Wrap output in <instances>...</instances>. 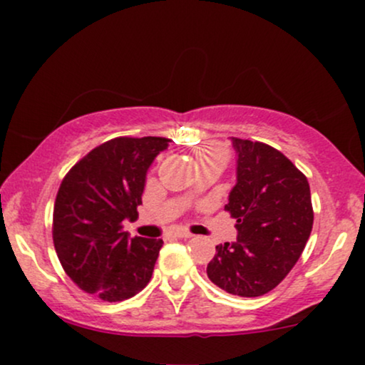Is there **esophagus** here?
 I'll use <instances>...</instances> for the list:
<instances>
[{
    "mask_svg": "<svg viewBox=\"0 0 365 365\" xmlns=\"http://www.w3.org/2000/svg\"><path fill=\"white\" fill-rule=\"evenodd\" d=\"M173 235L178 237V238H190L192 233L187 232V230H175Z\"/></svg>",
    "mask_w": 365,
    "mask_h": 365,
    "instance_id": "obj_1",
    "label": "esophagus"
}]
</instances>
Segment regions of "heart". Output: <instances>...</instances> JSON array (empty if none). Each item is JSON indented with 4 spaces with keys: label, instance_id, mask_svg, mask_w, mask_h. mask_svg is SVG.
Returning a JSON list of instances; mask_svg holds the SVG:
<instances>
[{
    "label": "heart",
    "instance_id": "heart-1",
    "mask_svg": "<svg viewBox=\"0 0 365 365\" xmlns=\"http://www.w3.org/2000/svg\"><path fill=\"white\" fill-rule=\"evenodd\" d=\"M217 153H223L221 148H217V145H199V148H195V156L199 161L200 159L211 156V154H217Z\"/></svg>",
    "mask_w": 365,
    "mask_h": 365
}]
</instances>
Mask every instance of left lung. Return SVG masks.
Segmentation results:
<instances>
[{
  "label": "left lung",
  "mask_w": 365,
  "mask_h": 365,
  "mask_svg": "<svg viewBox=\"0 0 365 365\" xmlns=\"http://www.w3.org/2000/svg\"><path fill=\"white\" fill-rule=\"evenodd\" d=\"M237 185L225 211L237 221L235 244L216 245L207 276L221 290L261 297L290 273L312 232L307 177L278 149L232 137Z\"/></svg>",
  "instance_id": "8db88e82"
}]
</instances>
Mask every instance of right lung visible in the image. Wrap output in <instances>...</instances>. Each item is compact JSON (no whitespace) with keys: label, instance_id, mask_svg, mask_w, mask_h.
I'll use <instances>...</instances> for the list:
<instances>
[{"label":"right lung","instance_id":"add662e5","mask_svg":"<svg viewBox=\"0 0 365 365\" xmlns=\"http://www.w3.org/2000/svg\"><path fill=\"white\" fill-rule=\"evenodd\" d=\"M165 137H115L86 154L58 188L53 244L78 288L120 302L150 282L161 238H128L123 220L137 217L145 173L168 148Z\"/></svg>","mask_w":365,"mask_h":365}]
</instances>
